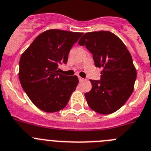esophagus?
<instances>
[{
	"instance_id": "obj_1",
	"label": "esophagus",
	"mask_w": 151,
	"mask_h": 151,
	"mask_svg": "<svg viewBox=\"0 0 151 151\" xmlns=\"http://www.w3.org/2000/svg\"><path fill=\"white\" fill-rule=\"evenodd\" d=\"M78 79H79V81H81H81H83V80H84V79H83V77H80V76H79V77H78Z\"/></svg>"
}]
</instances>
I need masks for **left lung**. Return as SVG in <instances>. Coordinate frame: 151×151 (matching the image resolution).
<instances>
[{"label": "left lung", "instance_id": "8db88e82", "mask_svg": "<svg viewBox=\"0 0 151 151\" xmlns=\"http://www.w3.org/2000/svg\"><path fill=\"white\" fill-rule=\"evenodd\" d=\"M93 55L100 80H90L92 89L85 93L89 106L100 114L116 112L132 95L137 77L130 52L121 39L109 31L86 32L78 42Z\"/></svg>", "mask_w": 151, "mask_h": 151}]
</instances>
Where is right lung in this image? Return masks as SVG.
Listing matches in <instances>:
<instances>
[{
  "mask_svg": "<svg viewBox=\"0 0 151 151\" xmlns=\"http://www.w3.org/2000/svg\"><path fill=\"white\" fill-rule=\"evenodd\" d=\"M82 35L61 29L46 30L21 55V86L39 109L55 112L68 104L78 84V77L58 74L57 70L58 65L68 62L70 48Z\"/></svg>",
  "mask_w": 151,
  "mask_h": 151,
  "instance_id": "obj_1",
  "label": "right lung"
}]
</instances>
